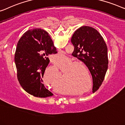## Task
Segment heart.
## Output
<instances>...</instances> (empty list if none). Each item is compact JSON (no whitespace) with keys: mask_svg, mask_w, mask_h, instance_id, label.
Here are the masks:
<instances>
[{"mask_svg":"<svg viewBox=\"0 0 125 125\" xmlns=\"http://www.w3.org/2000/svg\"><path fill=\"white\" fill-rule=\"evenodd\" d=\"M61 57L62 56L61 55ZM65 58L56 61L53 66L50 67L45 70L43 74V80L45 83L48 84L56 81L57 77L60 74V69L66 76L68 87L80 91L79 94H83L88 91L91 88L93 79L91 76L88 75V78L84 74L82 68L86 71L87 69L81 65L75 64L74 61L69 57H66Z\"/></svg>","mask_w":125,"mask_h":125,"instance_id":"obj_1","label":"heart"}]
</instances>
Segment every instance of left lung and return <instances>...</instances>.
I'll use <instances>...</instances> for the list:
<instances>
[{"mask_svg":"<svg viewBox=\"0 0 125 125\" xmlns=\"http://www.w3.org/2000/svg\"><path fill=\"white\" fill-rule=\"evenodd\" d=\"M74 47L72 55L87 67L93 77V93L99 89L108 67V48L101 34L95 29L83 26L76 30L71 39Z\"/></svg>","mask_w":125,"mask_h":125,"instance_id":"left-lung-1","label":"left lung"}]
</instances>
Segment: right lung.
<instances>
[{"label": "right lung", "instance_id": "1", "mask_svg": "<svg viewBox=\"0 0 125 125\" xmlns=\"http://www.w3.org/2000/svg\"><path fill=\"white\" fill-rule=\"evenodd\" d=\"M57 52L48 33L41 29L25 32L16 47L14 62L17 79L22 88L35 97L53 95L45 87L42 78L50 62L48 56Z\"/></svg>", "mask_w": 125, "mask_h": 125}]
</instances>
